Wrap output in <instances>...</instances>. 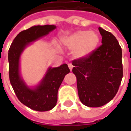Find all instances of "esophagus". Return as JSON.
I'll return each instance as SVG.
<instances>
[{
	"label": "esophagus",
	"instance_id": "obj_1",
	"mask_svg": "<svg viewBox=\"0 0 131 131\" xmlns=\"http://www.w3.org/2000/svg\"><path fill=\"white\" fill-rule=\"evenodd\" d=\"M68 68H69V69L71 71V70L73 69V65H72L71 63H68Z\"/></svg>",
	"mask_w": 131,
	"mask_h": 131
}]
</instances>
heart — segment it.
<instances>
[{
  "label": "heart",
  "instance_id": "obj_1",
  "mask_svg": "<svg viewBox=\"0 0 131 131\" xmlns=\"http://www.w3.org/2000/svg\"><path fill=\"white\" fill-rule=\"evenodd\" d=\"M60 42L68 49H73L75 58H84L95 51L100 43V36L94 31L77 30L63 37Z\"/></svg>",
  "mask_w": 131,
  "mask_h": 131
}]
</instances>
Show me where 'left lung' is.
Wrapping results in <instances>:
<instances>
[{
  "instance_id": "8db88e82",
  "label": "left lung",
  "mask_w": 131,
  "mask_h": 131,
  "mask_svg": "<svg viewBox=\"0 0 131 131\" xmlns=\"http://www.w3.org/2000/svg\"><path fill=\"white\" fill-rule=\"evenodd\" d=\"M102 44L89 57L72 61L79 98L88 107H100L116 95L123 78L122 49L113 34L98 28Z\"/></svg>"
}]
</instances>
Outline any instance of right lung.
Here are the masks:
<instances>
[{
    "instance_id": "right-lung-1",
    "label": "right lung",
    "mask_w": 131,
    "mask_h": 131,
    "mask_svg": "<svg viewBox=\"0 0 131 131\" xmlns=\"http://www.w3.org/2000/svg\"><path fill=\"white\" fill-rule=\"evenodd\" d=\"M55 28V25H45L25 30L15 37L8 50V73L13 90L21 103L38 112L49 111L55 106L58 89L70 69L67 64L57 68H49L41 83L35 88H30L20 77L19 58L30 43L47 35Z\"/></svg>"
}]
</instances>
